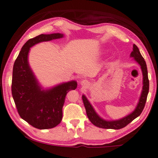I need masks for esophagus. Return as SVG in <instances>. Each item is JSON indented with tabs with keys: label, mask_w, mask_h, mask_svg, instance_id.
I'll return each mask as SVG.
<instances>
[{
	"label": "esophagus",
	"mask_w": 158,
	"mask_h": 158,
	"mask_svg": "<svg viewBox=\"0 0 158 158\" xmlns=\"http://www.w3.org/2000/svg\"><path fill=\"white\" fill-rule=\"evenodd\" d=\"M80 84H81V86H85V87H88L89 86V81H87L86 79L81 80V82H80Z\"/></svg>",
	"instance_id": "1"
}]
</instances>
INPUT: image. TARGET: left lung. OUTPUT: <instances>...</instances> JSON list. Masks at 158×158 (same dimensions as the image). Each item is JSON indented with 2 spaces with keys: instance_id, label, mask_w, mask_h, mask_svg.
Here are the masks:
<instances>
[{
  "instance_id": "obj_1",
  "label": "left lung",
  "mask_w": 158,
  "mask_h": 158,
  "mask_svg": "<svg viewBox=\"0 0 158 158\" xmlns=\"http://www.w3.org/2000/svg\"><path fill=\"white\" fill-rule=\"evenodd\" d=\"M130 56L134 57V59L138 63L140 64L143 73V89L141 92V97H140L139 103H138L136 109L134 110L133 112L129 114L127 116L123 117L119 120H113V121H107L102 119L101 117L98 116L94 107L90 103L86 97L83 95L82 96V100H83L84 105L86 111V114L88 118L89 119L93 124L99 128L102 129H119L124 128L130 122H131L134 119L139 116L143 110L146 102L147 100V96L149 91V80L148 77V70L146 61L144 58L142 57L139 49L136 45L134 44L133 46V51L131 52Z\"/></svg>"
}]
</instances>
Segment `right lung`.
<instances>
[{"mask_svg":"<svg viewBox=\"0 0 158 158\" xmlns=\"http://www.w3.org/2000/svg\"><path fill=\"white\" fill-rule=\"evenodd\" d=\"M63 34H41L28 40L22 46L12 70V95L22 119L39 129L56 127L62 118L65 96L77 89V83L71 81L49 89H42L28 62L30 48L41 42L60 39Z\"/></svg>","mask_w":158,"mask_h":158,"instance_id":"1","label":"right lung"}]
</instances>
